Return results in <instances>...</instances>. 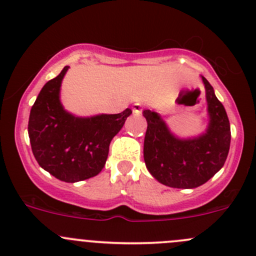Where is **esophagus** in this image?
<instances>
[{"label": "esophagus", "instance_id": "esophagus-1", "mask_svg": "<svg viewBox=\"0 0 256 256\" xmlns=\"http://www.w3.org/2000/svg\"><path fill=\"white\" fill-rule=\"evenodd\" d=\"M142 109H144V106H142L140 103H135L132 106V112H134V114H136V115L141 114Z\"/></svg>", "mask_w": 256, "mask_h": 256}]
</instances>
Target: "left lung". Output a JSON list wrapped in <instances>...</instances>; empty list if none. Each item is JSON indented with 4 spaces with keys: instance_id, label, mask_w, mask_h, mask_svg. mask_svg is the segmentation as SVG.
Segmentation results:
<instances>
[{
    "instance_id": "1",
    "label": "left lung",
    "mask_w": 256,
    "mask_h": 256,
    "mask_svg": "<svg viewBox=\"0 0 256 256\" xmlns=\"http://www.w3.org/2000/svg\"><path fill=\"white\" fill-rule=\"evenodd\" d=\"M210 122L202 135L178 138L158 112L144 110L147 131L144 158L147 169L162 184L178 189H194L205 184L224 164L230 152V126L224 106L214 96L205 77Z\"/></svg>"
}]
</instances>
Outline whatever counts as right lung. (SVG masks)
Returning <instances> with one entry per match:
<instances>
[{
	"instance_id": "1",
	"label": "right lung",
	"mask_w": 256,
	"mask_h": 256,
	"mask_svg": "<svg viewBox=\"0 0 256 256\" xmlns=\"http://www.w3.org/2000/svg\"><path fill=\"white\" fill-rule=\"evenodd\" d=\"M68 66L40 90L29 115L28 134L36 162L66 182L96 176L104 168L109 144L132 110L78 118L64 109L60 87Z\"/></svg>"
}]
</instances>
